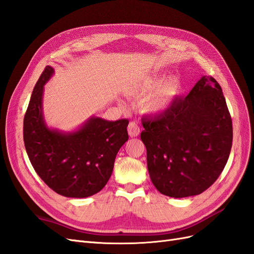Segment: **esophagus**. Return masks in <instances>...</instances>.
Listing matches in <instances>:
<instances>
[{"instance_id":"esophagus-1","label":"esophagus","mask_w":254,"mask_h":254,"mask_svg":"<svg viewBox=\"0 0 254 254\" xmlns=\"http://www.w3.org/2000/svg\"><path fill=\"white\" fill-rule=\"evenodd\" d=\"M128 133L130 136H137L140 134V126L135 122H130L128 125Z\"/></svg>"}]
</instances>
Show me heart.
<instances>
[{"instance_id":"obj_1","label":"heart","mask_w":254,"mask_h":254,"mask_svg":"<svg viewBox=\"0 0 254 254\" xmlns=\"http://www.w3.org/2000/svg\"><path fill=\"white\" fill-rule=\"evenodd\" d=\"M158 76H148L132 88V93L142 95L147 93L158 82ZM181 91V82L179 78L170 77L160 81L154 88L144 103V108L149 112H159L170 107L175 99L178 97Z\"/></svg>"}]
</instances>
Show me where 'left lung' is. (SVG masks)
<instances>
[{
	"instance_id": "1",
	"label": "left lung",
	"mask_w": 254,
	"mask_h": 254,
	"mask_svg": "<svg viewBox=\"0 0 254 254\" xmlns=\"http://www.w3.org/2000/svg\"><path fill=\"white\" fill-rule=\"evenodd\" d=\"M151 182L161 194H201L217 180L232 147L231 115L219 83L203 76L188 96L142 120Z\"/></svg>"
}]
</instances>
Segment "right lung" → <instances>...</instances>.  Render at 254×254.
<instances>
[{
    "mask_svg": "<svg viewBox=\"0 0 254 254\" xmlns=\"http://www.w3.org/2000/svg\"><path fill=\"white\" fill-rule=\"evenodd\" d=\"M53 73L52 66H45L30 97L23 123L25 149L50 189L65 197L86 198L108 182L118 151L128 140L129 121L92 118L75 132L49 129L42 115V94Z\"/></svg>",
    "mask_w": 254,
    "mask_h": 254,
    "instance_id": "add662e5",
    "label": "right lung"
}]
</instances>
